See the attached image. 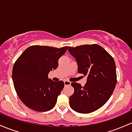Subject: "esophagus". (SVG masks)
<instances>
[{"label":"esophagus","instance_id":"34e87169","mask_svg":"<svg viewBox=\"0 0 132 132\" xmlns=\"http://www.w3.org/2000/svg\"><path fill=\"white\" fill-rule=\"evenodd\" d=\"M71 82L70 81H64V85L65 86H69V85H71Z\"/></svg>","mask_w":132,"mask_h":132}]
</instances>
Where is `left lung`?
I'll return each mask as SVG.
<instances>
[{"instance_id": "1", "label": "left lung", "mask_w": 132, "mask_h": 132, "mask_svg": "<svg viewBox=\"0 0 132 132\" xmlns=\"http://www.w3.org/2000/svg\"><path fill=\"white\" fill-rule=\"evenodd\" d=\"M69 53L76 60L78 72L87 76V82L82 87L72 82L75 92L69 97L72 110L89 113L101 108L112 94L117 83L114 60L99 45L69 47Z\"/></svg>"}]
</instances>
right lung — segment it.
I'll list each match as a JSON object with an SVG mask.
<instances>
[{
  "label": "right lung",
  "instance_id": "right-lung-1",
  "mask_svg": "<svg viewBox=\"0 0 132 132\" xmlns=\"http://www.w3.org/2000/svg\"><path fill=\"white\" fill-rule=\"evenodd\" d=\"M68 46L57 48L34 45L27 48L13 67L12 79L16 94L27 107L46 112L55 106L64 82L48 79L50 71L58 66V60Z\"/></svg>",
  "mask_w": 132,
  "mask_h": 132
}]
</instances>
